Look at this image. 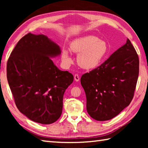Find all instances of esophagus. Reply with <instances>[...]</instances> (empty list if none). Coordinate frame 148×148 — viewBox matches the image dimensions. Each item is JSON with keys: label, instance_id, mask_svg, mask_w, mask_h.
Masks as SVG:
<instances>
[{"label": "esophagus", "instance_id": "34e87169", "mask_svg": "<svg viewBox=\"0 0 148 148\" xmlns=\"http://www.w3.org/2000/svg\"><path fill=\"white\" fill-rule=\"evenodd\" d=\"M79 76H78V74H75L74 75V80L75 81H76V82H77V81H79Z\"/></svg>", "mask_w": 148, "mask_h": 148}]
</instances>
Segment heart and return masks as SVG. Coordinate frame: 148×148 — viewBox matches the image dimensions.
<instances>
[{
  "label": "heart",
  "instance_id": "heart-1",
  "mask_svg": "<svg viewBox=\"0 0 148 148\" xmlns=\"http://www.w3.org/2000/svg\"><path fill=\"white\" fill-rule=\"evenodd\" d=\"M71 50L78 54L77 62L81 68L92 69L98 67L109 53V46L105 40L99 39L93 35L80 37L72 40ZM62 61L65 67H68L73 63L71 53L67 49L62 51Z\"/></svg>",
  "mask_w": 148,
  "mask_h": 148
}]
</instances>
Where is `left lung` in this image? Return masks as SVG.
Returning a JSON list of instances; mask_svg holds the SVG:
<instances>
[{
  "instance_id": "1",
  "label": "left lung",
  "mask_w": 148,
  "mask_h": 148,
  "mask_svg": "<svg viewBox=\"0 0 148 148\" xmlns=\"http://www.w3.org/2000/svg\"><path fill=\"white\" fill-rule=\"evenodd\" d=\"M139 67L137 52L127 39L101 65L83 75L81 84L91 117L97 121L109 120L128 106L136 89Z\"/></svg>"
}]
</instances>
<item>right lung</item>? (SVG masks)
Instances as JSON below:
<instances>
[{"label": "right lung", "mask_w": 148, "mask_h": 148, "mask_svg": "<svg viewBox=\"0 0 148 148\" xmlns=\"http://www.w3.org/2000/svg\"><path fill=\"white\" fill-rule=\"evenodd\" d=\"M61 54L55 42L29 33L19 40L7 64V78L15 103L30 120L48 125L60 117L65 91L73 82L68 71L51 58Z\"/></svg>", "instance_id": "add662e5"}]
</instances>
